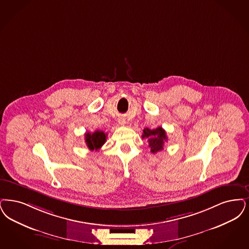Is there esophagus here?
<instances>
[{
  "label": "esophagus",
  "mask_w": 249,
  "mask_h": 249,
  "mask_svg": "<svg viewBox=\"0 0 249 249\" xmlns=\"http://www.w3.org/2000/svg\"><path fill=\"white\" fill-rule=\"evenodd\" d=\"M119 123H120V125H124L126 123V120H125L124 118H120L119 119Z\"/></svg>",
  "instance_id": "obj_1"
}]
</instances>
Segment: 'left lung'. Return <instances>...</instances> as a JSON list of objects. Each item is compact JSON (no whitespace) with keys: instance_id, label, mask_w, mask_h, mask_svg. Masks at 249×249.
<instances>
[{"instance_id":"8db88e82","label":"left lung","mask_w":249,"mask_h":249,"mask_svg":"<svg viewBox=\"0 0 249 249\" xmlns=\"http://www.w3.org/2000/svg\"><path fill=\"white\" fill-rule=\"evenodd\" d=\"M142 137L143 139L144 138L147 139L148 145L151 148V152L154 154L164 149V147H163L164 143L168 140L166 131L162 127H159V128L154 129L145 128L143 129V133H142Z\"/></svg>"}]
</instances>
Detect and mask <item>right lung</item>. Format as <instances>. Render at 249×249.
Returning a JSON list of instances; mask_svg holds the SVG:
<instances>
[{
  "instance_id": "obj_1",
  "label": "right lung",
  "mask_w": 249,
  "mask_h": 249,
  "mask_svg": "<svg viewBox=\"0 0 249 249\" xmlns=\"http://www.w3.org/2000/svg\"><path fill=\"white\" fill-rule=\"evenodd\" d=\"M107 141V133L102 130H95L92 133H85V142L88 148L91 151L98 150Z\"/></svg>"
}]
</instances>
